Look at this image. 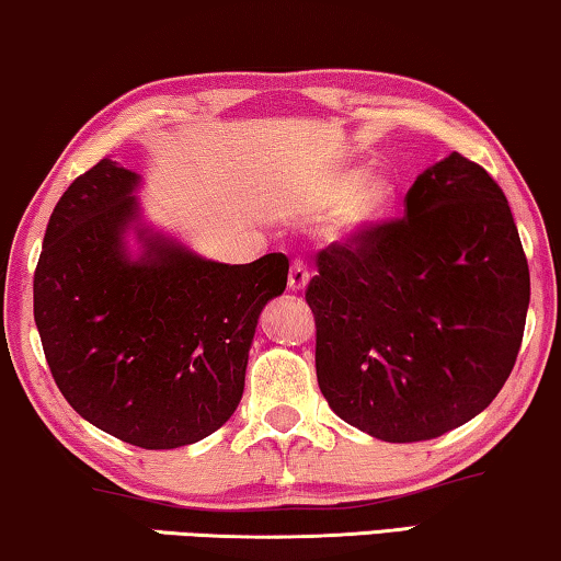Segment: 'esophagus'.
<instances>
[{"label":"esophagus","instance_id":"esophagus-1","mask_svg":"<svg viewBox=\"0 0 561 561\" xmlns=\"http://www.w3.org/2000/svg\"><path fill=\"white\" fill-rule=\"evenodd\" d=\"M307 282H310V272H307V266H305L302 262L291 264V266H289V279H287L289 289H291V291L305 289Z\"/></svg>","mask_w":561,"mask_h":561}]
</instances>
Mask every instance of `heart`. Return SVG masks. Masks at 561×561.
I'll use <instances>...</instances> for the list:
<instances>
[{
  "label": "heart",
  "mask_w": 561,
  "mask_h": 561,
  "mask_svg": "<svg viewBox=\"0 0 561 561\" xmlns=\"http://www.w3.org/2000/svg\"><path fill=\"white\" fill-rule=\"evenodd\" d=\"M366 172L348 168L328 175L310 195L314 213H330L325 233L333 241H351L374 231L391 216L397 187L386 178H368Z\"/></svg>",
  "instance_id": "b5f03b06"
}]
</instances>
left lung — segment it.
<instances>
[{"mask_svg": "<svg viewBox=\"0 0 561 561\" xmlns=\"http://www.w3.org/2000/svg\"><path fill=\"white\" fill-rule=\"evenodd\" d=\"M528 295L506 195L453 152L414 180L404 218L318 254L305 299L322 397L376 439L445 435L499 397Z\"/></svg>", "mask_w": 561, "mask_h": 561, "instance_id": "obj_1", "label": "left lung"}]
</instances>
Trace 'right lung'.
Wrapping results in <instances>:
<instances>
[{
  "instance_id": "right-lung-1",
  "label": "right lung",
  "mask_w": 561,
  "mask_h": 561,
  "mask_svg": "<svg viewBox=\"0 0 561 561\" xmlns=\"http://www.w3.org/2000/svg\"><path fill=\"white\" fill-rule=\"evenodd\" d=\"M139 175L101 160L55 205L35 270V325L70 407L129 445L172 449L231 420L259 314L287 287L289 262H208L137 228Z\"/></svg>"
}]
</instances>
